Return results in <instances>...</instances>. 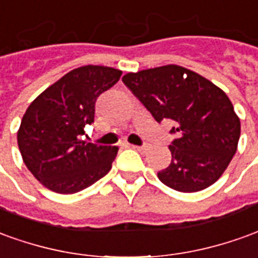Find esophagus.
<instances>
[{
    "label": "esophagus",
    "instance_id": "1",
    "mask_svg": "<svg viewBox=\"0 0 258 258\" xmlns=\"http://www.w3.org/2000/svg\"><path fill=\"white\" fill-rule=\"evenodd\" d=\"M131 148L135 149V151H138V152H145V151H147V147H145V145H141V147H138V145H131Z\"/></svg>",
    "mask_w": 258,
    "mask_h": 258
}]
</instances>
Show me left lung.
<instances>
[{
	"label": "left lung",
	"mask_w": 258,
	"mask_h": 258,
	"mask_svg": "<svg viewBox=\"0 0 258 258\" xmlns=\"http://www.w3.org/2000/svg\"><path fill=\"white\" fill-rule=\"evenodd\" d=\"M123 82L158 123H174L172 162L158 173L160 181L181 192L214 184L236 154L240 137V120L226 93L174 64L125 74Z\"/></svg>",
	"instance_id": "left-lung-1"
}]
</instances>
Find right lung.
I'll list each match as a JSON object with an SVG mask.
<instances>
[{
    "label": "right lung",
    "instance_id": "add662e5",
    "mask_svg": "<svg viewBox=\"0 0 258 258\" xmlns=\"http://www.w3.org/2000/svg\"><path fill=\"white\" fill-rule=\"evenodd\" d=\"M121 71L85 66L66 74L30 103L18 130L25 165L48 190L74 194L106 176L117 147L79 140L95 120V103L110 89Z\"/></svg>",
    "mask_w": 258,
    "mask_h": 258
}]
</instances>
